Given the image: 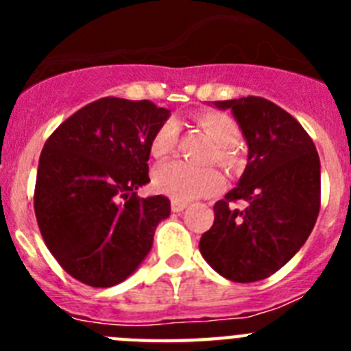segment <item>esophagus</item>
<instances>
[{
	"instance_id": "34e87169",
	"label": "esophagus",
	"mask_w": 351,
	"mask_h": 351,
	"mask_svg": "<svg viewBox=\"0 0 351 351\" xmlns=\"http://www.w3.org/2000/svg\"><path fill=\"white\" fill-rule=\"evenodd\" d=\"M188 207V202H181V200H172V210L173 213H182Z\"/></svg>"
}]
</instances>
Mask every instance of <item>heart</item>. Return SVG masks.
Here are the masks:
<instances>
[{"mask_svg":"<svg viewBox=\"0 0 351 351\" xmlns=\"http://www.w3.org/2000/svg\"><path fill=\"white\" fill-rule=\"evenodd\" d=\"M197 123L216 144L210 158L225 169H234L237 165V154L232 145L241 137L237 123L230 116L213 110L198 114ZM176 142L178 126L173 121H167L151 137L149 151L154 158H165L173 151ZM153 188L158 193L184 202L218 193L223 188V178L216 169H193L181 161H170L153 172Z\"/></svg>","mask_w":351,"mask_h":351,"instance_id":"obj_1","label":"heart"}]
</instances>
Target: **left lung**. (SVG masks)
<instances>
[{
  "label": "left lung",
  "instance_id": "1",
  "mask_svg": "<svg viewBox=\"0 0 351 351\" xmlns=\"http://www.w3.org/2000/svg\"><path fill=\"white\" fill-rule=\"evenodd\" d=\"M230 110L247 144L237 186L214 206V223L200 253L235 283H253L280 271L304 246L320 210V158L293 116L260 96L213 101ZM247 207L234 210L230 202Z\"/></svg>",
  "mask_w": 351,
  "mask_h": 351
}]
</instances>
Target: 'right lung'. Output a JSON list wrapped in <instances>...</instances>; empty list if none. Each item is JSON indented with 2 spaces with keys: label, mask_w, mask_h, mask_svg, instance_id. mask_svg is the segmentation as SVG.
<instances>
[{
  "label": "right lung",
  "mask_w": 351,
  "mask_h": 351,
  "mask_svg": "<svg viewBox=\"0 0 351 351\" xmlns=\"http://www.w3.org/2000/svg\"><path fill=\"white\" fill-rule=\"evenodd\" d=\"M170 110L149 100L107 96L63 121L40 154L35 214L42 237L75 280L108 288L137 271L158 223L163 195L138 198L149 182V142Z\"/></svg>",
  "instance_id": "add662e5"
}]
</instances>
